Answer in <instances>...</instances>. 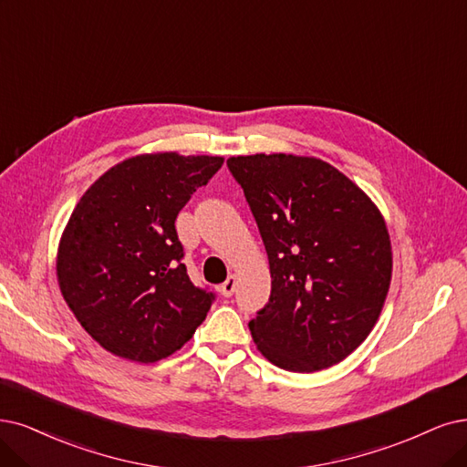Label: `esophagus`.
I'll list each match as a JSON object with an SVG mask.
<instances>
[{
  "label": "esophagus",
  "mask_w": 467,
  "mask_h": 467,
  "mask_svg": "<svg viewBox=\"0 0 467 467\" xmlns=\"http://www.w3.org/2000/svg\"><path fill=\"white\" fill-rule=\"evenodd\" d=\"M234 288H236V275H229L227 277V281H224L223 285H219V292L223 296H233V292H234Z\"/></svg>",
  "instance_id": "34e87169"
}]
</instances>
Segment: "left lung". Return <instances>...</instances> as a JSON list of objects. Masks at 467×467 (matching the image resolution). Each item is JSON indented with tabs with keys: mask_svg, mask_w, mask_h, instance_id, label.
<instances>
[{
	"mask_svg": "<svg viewBox=\"0 0 467 467\" xmlns=\"http://www.w3.org/2000/svg\"><path fill=\"white\" fill-rule=\"evenodd\" d=\"M227 165L269 257L271 296L248 323L255 348L295 373L340 364L373 331L390 288L381 210L314 155H233Z\"/></svg>",
	"mask_w": 467,
	"mask_h": 467,
	"instance_id": "8db88e82",
	"label": "left lung"
}]
</instances>
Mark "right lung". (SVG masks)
Returning a JSON list of instances; mask_svg holds the SVG:
<instances>
[{"instance_id": "add662e5", "label": "right lung", "mask_w": 467, "mask_h": 467, "mask_svg": "<svg viewBox=\"0 0 467 467\" xmlns=\"http://www.w3.org/2000/svg\"><path fill=\"white\" fill-rule=\"evenodd\" d=\"M221 155L140 153L86 190L59 238L61 296L103 350L153 364L181 350L212 307L181 264L175 219Z\"/></svg>"}]
</instances>
